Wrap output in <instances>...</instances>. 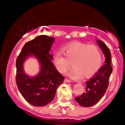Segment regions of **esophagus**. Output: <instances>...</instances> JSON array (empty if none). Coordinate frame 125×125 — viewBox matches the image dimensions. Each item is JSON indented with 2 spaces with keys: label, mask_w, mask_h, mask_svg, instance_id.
<instances>
[{
  "label": "esophagus",
  "mask_w": 125,
  "mask_h": 125,
  "mask_svg": "<svg viewBox=\"0 0 125 125\" xmlns=\"http://www.w3.org/2000/svg\"><path fill=\"white\" fill-rule=\"evenodd\" d=\"M71 82V80L67 79H64V83H69V82Z\"/></svg>",
  "instance_id": "34e87169"
}]
</instances>
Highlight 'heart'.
Here are the masks:
<instances>
[{
  "label": "heart",
  "instance_id": "obj_1",
  "mask_svg": "<svg viewBox=\"0 0 125 125\" xmlns=\"http://www.w3.org/2000/svg\"><path fill=\"white\" fill-rule=\"evenodd\" d=\"M103 58L100 49L95 44L73 42L64 46L53 55V61L61 73H64L72 65L67 74L73 79L89 77L99 69Z\"/></svg>",
  "mask_w": 125,
  "mask_h": 125
}]
</instances>
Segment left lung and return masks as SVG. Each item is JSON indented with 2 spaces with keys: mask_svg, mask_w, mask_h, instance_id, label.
<instances>
[{
  "mask_svg": "<svg viewBox=\"0 0 125 125\" xmlns=\"http://www.w3.org/2000/svg\"><path fill=\"white\" fill-rule=\"evenodd\" d=\"M99 46L104 54L105 61L103 65L86 82V90L82 95L75 97L76 101L83 107H90L97 104L102 98L109 86V80L112 72L111 53L103 42L97 40Z\"/></svg>",
  "mask_w": 125,
  "mask_h": 125,
  "instance_id": "obj_1",
  "label": "left lung"
}]
</instances>
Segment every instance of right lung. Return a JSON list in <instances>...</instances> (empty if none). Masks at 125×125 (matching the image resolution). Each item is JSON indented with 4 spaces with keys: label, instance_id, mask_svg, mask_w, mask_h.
Returning <instances> with one entry per match:
<instances>
[{
    "label": "right lung",
    "instance_id": "1",
    "mask_svg": "<svg viewBox=\"0 0 125 125\" xmlns=\"http://www.w3.org/2000/svg\"><path fill=\"white\" fill-rule=\"evenodd\" d=\"M54 41L53 37L37 36L26 43L17 58V86L25 100L35 106H44L52 101L58 87L63 83L64 77L54 67L49 53ZM31 55L38 58L41 65L40 73L33 78L26 75L22 68L25 59Z\"/></svg>",
    "mask_w": 125,
    "mask_h": 125
}]
</instances>
